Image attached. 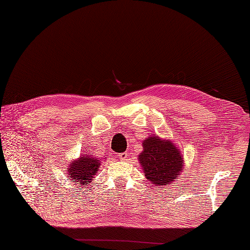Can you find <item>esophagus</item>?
Returning <instances> with one entry per match:
<instances>
[{"instance_id": "esophagus-1", "label": "esophagus", "mask_w": 250, "mask_h": 250, "mask_svg": "<svg viewBox=\"0 0 250 250\" xmlns=\"http://www.w3.org/2000/svg\"><path fill=\"white\" fill-rule=\"evenodd\" d=\"M119 158H120V160H125V159L128 158V153L121 152V153H119Z\"/></svg>"}]
</instances>
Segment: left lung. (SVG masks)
Masks as SVG:
<instances>
[{"label":"left lung","mask_w":250,"mask_h":250,"mask_svg":"<svg viewBox=\"0 0 250 250\" xmlns=\"http://www.w3.org/2000/svg\"><path fill=\"white\" fill-rule=\"evenodd\" d=\"M139 162L145 177L156 187L173 184L184 169V157L171 140L160 139L157 134L143 141Z\"/></svg>","instance_id":"8db88e82"}]
</instances>
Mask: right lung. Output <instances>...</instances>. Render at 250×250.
<instances>
[{
	"label": "right lung",
	"mask_w": 250,
	"mask_h": 250,
	"mask_svg": "<svg viewBox=\"0 0 250 250\" xmlns=\"http://www.w3.org/2000/svg\"><path fill=\"white\" fill-rule=\"evenodd\" d=\"M101 167V159L94 157L91 153H83V155L73 159L71 162L66 164L67 178L74 184L86 187L88 184H91L94 175L98 173Z\"/></svg>",
	"instance_id": "right-lung-1"
}]
</instances>
